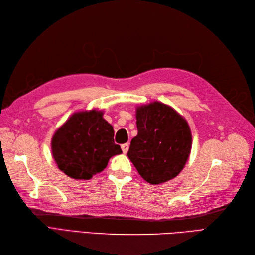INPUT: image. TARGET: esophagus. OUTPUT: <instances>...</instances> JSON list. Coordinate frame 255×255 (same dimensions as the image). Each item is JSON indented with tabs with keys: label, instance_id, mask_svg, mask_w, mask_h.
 <instances>
[{
	"label": "esophagus",
	"instance_id": "34e87169",
	"mask_svg": "<svg viewBox=\"0 0 255 255\" xmlns=\"http://www.w3.org/2000/svg\"><path fill=\"white\" fill-rule=\"evenodd\" d=\"M121 147H122L123 152L127 153V151H128V149H129V144H128V143H125V144H123Z\"/></svg>",
	"mask_w": 255,
	"mask_h": 255
}]
</instances>
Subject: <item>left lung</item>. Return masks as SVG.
I'll list each match as a JSON object with an SVG mask.
<instances>
[{"mask_svg":"<svg viewBox=\"0 0 255 255\" xmlns=\"http://www.w3.org/2000/svg\"><path fill=\"white\" fill-rule=\"evenodd\" d=\"M136 127L127 154L138 174L150 184L177 177L192 148L187 122L171 107L154 102L136 109Z\"/></svg>","mask_w":255,"mask_h":255,"instance_id":"8db88e82","label":"left lung"}]
</instances>
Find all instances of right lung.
<instances>
[{
    "instance_id": "add662e5",
    "label": "right lung",
    "mask_w": 255,
    "mask_h": 255,
    "mask_svg": "<svg viewBox=\"0 0 255 255\" xmlns=\"http://www.w3.org/2000/svg\"><path fill=\"white\" fill-rule=\"evenodd\" d=\"M113 137V127L102 111L76 112L55 132L53 157L67 176L89 180L106 168L111 157L122 153Z\"/></svg>"
}]
</instances>
